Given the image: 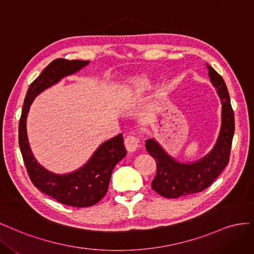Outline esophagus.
I'll use <instances>...</instances> for the list:
<instances>
[{"instance_id": "esophagus-1", "label": "esophagus", "mask_w": 254, "mask_h": 254, "mask_svg": "<svg viewBox=\"0 0 254 254\" xmlns=\"http://www.w3.org/2000/svg\"><path fill=\"white\" fill-rule=\"evenodd\" d=\"M125 145L128 152H134L139 146V139L134 135H127L125 138Z\"/></svg>"}]
</instances>
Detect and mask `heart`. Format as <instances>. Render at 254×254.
Segmentation results:
<instances>
[{"label":"heart","instance_id":"b5f03b06","mask_svg":"<svg viewBox=\"0 0 254 254\" xmlns=\"http://www.w3.org/2000/svg\"><path fill=\"white\" fill-rule=\"evenodd\" d=\"M136 83H138L139 85H143L144 84V81L143 80H137Z\"/></svg>","mask_w":254,"mask_h":254}]
</instances>
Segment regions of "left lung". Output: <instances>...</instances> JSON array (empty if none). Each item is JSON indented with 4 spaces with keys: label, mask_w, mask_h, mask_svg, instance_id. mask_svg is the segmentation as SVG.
<instances>
[{
    "label": "left lung",
    "mask_w": 254,
    "mask_h": 254,
    "mask_svg": "<svg viewBox=\"0 0 254 254\" xmlns=\"http://www.w3.org/2000/svg\"><path fill=\"white\" fill-rule=\"evenodd\" d=\"M208 68L211 82L217 88L223 105L222 128L213 150L198 161L181 163L169 156L154 139L145 141V149L157 166L151 187L163 197L178 198L207 189L220 175L230 159L235 127L234 113L224 79L213 67L208 65Z\"/></svg>",
    "instance_id": "1"
}]
</instances>
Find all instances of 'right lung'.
<instances>
[{"label":"right lung","mask_w":254,"mask_h":254,"mask_svg":"<svg viewBox=\"0 0 254 254\" xmlns=\"http://www.w3.org/2000/svg\"><path fill=\"white\" fill-rule=\"evenodd\" d=\"M88 63L89 61L59 58L48 64L29 85L19 122V145L31 183L57 201L77 208L91 207L104 197L113 169L127 155L124 136L119 134L102 143L82 168L69 174L58 175L40 166L32 155L26 134V117L38 94Z\"/></svg>","instance_id":"add662e5"}]
</instances>
